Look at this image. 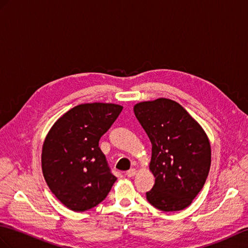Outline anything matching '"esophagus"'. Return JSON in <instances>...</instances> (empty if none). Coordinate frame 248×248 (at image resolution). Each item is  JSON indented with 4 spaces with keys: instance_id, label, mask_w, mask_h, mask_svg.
<instances>
[{
    "instance_id": "obj_1",
    "label": "esophagus",
    "mask_w": 248,
    "mask_h": 248,
    "mask_svg": "<svg viewBox=\"0 0 248 248\" xmlns=\"http://www.w3.org/2000/svg\"><path fill=\"white\" fill-rule=\"evenodd\" d=\"M137 172L138 171H137L136 168H131V170L126 171V176H127V177H134V176H136Z\"/></svg>"
}]
</instances>
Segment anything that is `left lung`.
I'll use <instances>...</instances> for the list:
<instances>
[{"label":"left lung","instance_id":"obj_1","mask_svg":"<svg viewBox=\"0 0 248 248\" xmlns=\"http://www.w3.org/2000/svg\"><path fill=\"white\" fill-rule=\"evenodd\" d=\"M152 142L149 170L155 178L146 192L162 211H178L191 204L208 176L211 150L202 126L176 101L160 98L134 106Z\"/></svg>","mask_w":248,"mask_h":248}]
</instances>
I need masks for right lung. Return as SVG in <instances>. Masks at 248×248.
I'll list each match as a JSON object with an SVG mask.
<instances>
[{"label": "right lung", "mask_w": 248, "mask_h": 248, "mask_svg": "<svg viewBox=\"0 0 248 248\" xmlns=\"http://www.w3.org/2000/svg\"><path fill=\"white\" fill-rule=\"evenodd\" d=\"M122 109L112 103L80 104L48 131L42 147V171L52 194L70 210L96 206L116 182L99 141Z\"/></svg>", "instance_id": "1"}]
</instances>
